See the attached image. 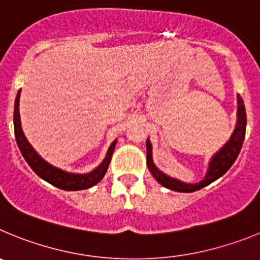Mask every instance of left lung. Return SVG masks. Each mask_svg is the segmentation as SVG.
<instances>
[{
    "label": "left lung",
    "mask_w": 260,
    "mask_h": 260,
    "mask_svg": "<svg viewBox=\"0 0 260 260\" xmlns=\"http://www.w3.org/2000/svg\"><path fill=\"white\" fill-rule=\"evenodd\" d=\"M245 133H246V110H245V105H243V100L240 95H237V122H236V127H234L233 133H232L229 141L220 148L215 155L211 157L210 162H208L207 173L204 176L202 181L197 183H187L182 182V181L173 178V177L167 176L162 173L160 169L155 165L152 157V144H151L150 139H147V167L150 169L151 174L153 176L156 181L164 187L173 191L178 192H192L197 190L203 189L204 186L210 185L213 181L225 174L228 172L229 168L233 165L236 161V158L240 155V151L242 148L243 139H245Z\"/></svg>",
    "instance_id": "1"
}]
</instances>
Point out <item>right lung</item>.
Segmentation results:
<instances>
[{"label":"right lung","instance_id":"right-lung-1","mask_svg":"<svg viewBox=\"0 0 260 260\" xmlns=\"http://www.w3.org/2000/svg\"><path fill=\"white\" fill-rule=\"evenodd\" d=\"M19 100H20V89L18 91L17 98H15V104H14V132H15V139H17L18 147H19L20 152L23 157L27 161V164L31 167V169L38 174L40 178L49 182L50 185L56 186L58 189L68 190V191H77V190H86L95 186L96 183L103 180L109 167L110 158L114 152V147H116L117 139L113 141L108 148V152L103 160L93 171L88 173H70V172L62 171L59 168L53 167L44 158L41 157L28 139L26 138L22 128V122H20V114H19Z\"/></svg>","mask_w":260,"mask_h":260}]
</instances>
